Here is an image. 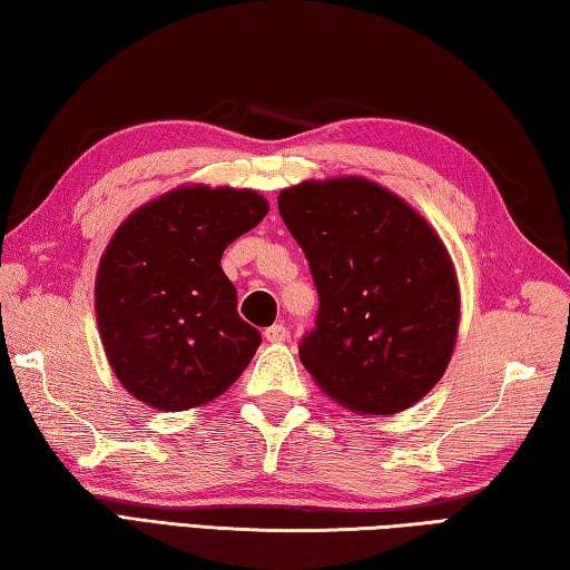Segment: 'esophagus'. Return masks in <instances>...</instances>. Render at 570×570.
<instances>
[{
    "label": "esophagus",
    "instance_id": "34e87169",
    "mask_svg": "<svg viewBox=\"0 0 570 570\" xmlns=\"http://www.w3.org/2000/svg\"><path fill=\"white\" fill-rule=\"evenodd\" d=\"M264 338L269 343H284L288 338V331H286L284 323H274V326L264 331Z\"/></svg>",
    "mask_w": 570,
    "mask_h": 570
}]
</instances>
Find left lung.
I'll return each instance as SVG.
<instances>
[{
	"instance_id": "8db88e82",
	"label": "left lung",
	"mask_w": 570,
	"mask_h": 570,
	"mask_svg": "<svg viewBox=\"0 0 570 570\" xmlns=\"http://www.w3.org/2000/svg\"><path fill=\"white\" fill-rule=\"evenodd\" d=\"M278 215L318 292L316 326L298 341L306 371L365 415L415 405L442 377L460 326V288L438 234L363 177L284 189Z\"/></svg>"
}]
</instances>
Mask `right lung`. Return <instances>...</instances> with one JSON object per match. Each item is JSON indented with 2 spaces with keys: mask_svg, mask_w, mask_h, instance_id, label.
Masks as SVG:
<instances>
[{
  "mask_svg": "<svg viewBox=\"0 0 570 570\" xmlns=\"http://www.w3.org/2000/svg\"><path fill=\"white\" fill-rule=\"evenodd\" d=\"M269 205L252 189H175L130 215L108 244L96 316L110 367L160 410L205 405L249 365L262 333L237 314L222 254Z\"/></svg>",
  "mask_w": 570,
  "mask_h": 570,
  "instance_id": "1",
  "label": "right lung"
}]
</instances>
